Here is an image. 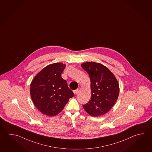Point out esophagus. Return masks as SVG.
<instances>
[{"label": "esophagus", "instance_id": "obj_1", "mask_svg": "<svg viewBox=\"0 0 152 152\" xmlns=\"http://www.w3.org/2000/svg\"><path fill=\"white\" fill-rule=\"evenodd\" d=\"M79 89H75V91H73V93L75 95H77L79 93Z\"/></svg>", "mask_w": 152, "mask_h": 152}]
</instances>
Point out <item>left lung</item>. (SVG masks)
<instances>
[{"mask_svg": "<svg viewBox=\"0 0 152 152\" xmlns=\"http://www.w3.org/2000/svg\"><path fill=\"white\" fill-rule=\"evenodd\" d=\"M81 67L91 79V99L83 108L89 115L101 116L107 113L116 103L119 93L115 76L106 66L96 62H86Z\"/></svg>", "mask_w": 152, "mask_h": 152, "instance_id": "left-lung-1", "label": "left lung"}]
</instances>
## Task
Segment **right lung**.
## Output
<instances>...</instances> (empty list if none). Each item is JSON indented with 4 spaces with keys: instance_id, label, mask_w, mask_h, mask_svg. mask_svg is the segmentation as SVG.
I'll return each instance as SVG.
<instances>
[{
    "instance_id": "right-lung-1",
    "label": "right lung",
    "mask_w": 152,
    "mask_h": 152,
    "mask_svg": "<svg viewBox=\"0 0 152 152\" xmlns=\"http://www.w3.org/2000/svg\"><path fill=\"white\" fill-rule=\"evenodd\" d=\"M66 65L56 63L45 67L32 80L31 98L41 113L55 116L61 113L69 99L74 96L61 75Z\"/></svg>"
}]
</instances>
